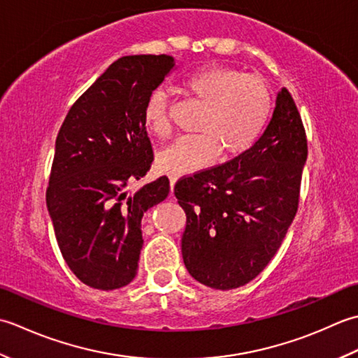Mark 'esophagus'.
I'll use <instances>...</instances> for the list:
<instances>
[{"label": "esophagus", "mask_w": 358, "mask_h": 358, "mask_svg": "<svg viewBox=\"0 0 358 358\" xmlns=\"http://www.w3.org/2000/svg\"><path fill=\"white\" fill-rule=\"evenodd\" d=\"M169 179H170V188H171V193H173V188H174V185H176V180H178V176H176V174H173V173H170V174H169Z\"/></svg>", "instance_id": "obj_1"}]
</instances>
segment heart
<instances>
[{
	"label": "heart",
	"mask_w": 358,
	"mask_h": 358,
	"mask_svg": "<svg viewBox=\"0 0 358 358\" xmlns=\"http://www.w3.org/2000/svg\"><path fill=\"white\" fill-rule=\"evenodd\" d=\"M180 90L203 109L196 123L199 134L182 137L160 152L157 166L165 173L201 170L213 162L220 151L222 157L243 155L257 142L271 115V87L257 74L207 64L182 80ZM143 123L159 138L171 134L165 91L150 94L143 106Z\"/></svg>",
	"instance_id": "b5f03b06"
}]
</instances>
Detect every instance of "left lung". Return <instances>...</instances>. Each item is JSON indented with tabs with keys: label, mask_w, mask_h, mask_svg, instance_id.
I'll list each match as a JSON object with an SVG mask.
<instances>
[{
	"label": "left lung",
	"mask_w": 358,
	"mask_h": 358,
	"mask_svg": "<svg viewBox=\"0 0 358 358\" xmlns=\"http://www.w3.org/2000/svg\"><path fill=\"white\" fill-rule=\"evenodd\" d=\"M308 138L282 87L264 133L243 155L174 185L187 224L182 258L196 281L230 290L258 276L296 215Z\"/></svg>",
	"instance_id": "left-lung-1"
}]
</instances>
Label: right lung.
Wrapping results in <instances>:
<instances>
[{
  "label": "right lung",
  "mask_w": 358,
  "mask_h": 358,
  "mask_svg": "<svg viewBox=\"0 0 358 358\" xmlns=\"http://www.w3.org/2000/svg\"><path fill=\"white\" fill-rule=\"evenodd\" d=\"M173 66L165 54L119 58L58 131L46 203L64 261L90 287L113 290L134 280L142 216L170 193L166 176L136 193L128 187L155 160L143 106Z\"/></svg>",
  "instance_id": "1"
}]
</instances>
